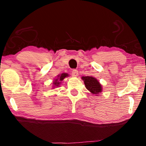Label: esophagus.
Returning <instances> with one entry per match:
<instances>
[{"label":"esophagus","instance_id":"obj_1","mask_svg":"<svg viewBox=\"0 0 146 146\" xmlns=\"http://www.w3.org/2000/svg\"><path fill=\"white\" fill-rule=\"evenodd\" d=\"M78 74V71L77 70H72V76L76 77Z\"/></svg>","mask_w":146,"mask_h":146}]
</instances>
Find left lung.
I'll return each instance as SVG.
<instances>
[{
	"instance_id": "obj_1",
	"label": "left lung",
	"mask_w": 146,
	"mask_h": 146,
	"mask_svg": "<svg viewBox=\"0 0 146 146\" xmlns=\"http://www.w3.org/2000/svg\"><path fill=\"white\" fill-rule=\"evenodd\" d=\"M84 82L86 86V88L88 90L94 94H98L102 92V86L99 82L95 78L92 76H83Z\"/></svg>"
}]
</instances>
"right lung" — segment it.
Returning a JSON list of instances; mask_svg holds the SVG:
<instances>
[{"label": "right lung", "mask_w": 146, "mask_h": 146, "mask_svg": "<svg viewBox=\"0 0 146 146\" xmlns=\"http://www.w3.org/2000/svg\"><path fill=\"white\" fill-rule=\"evenodd\" d=\"M68 76V74H66V73H63L60 76H58V78L55 80V81L53 82L54 85L55 86H58L60 84V81L63 80L64 78H65L67 77Z\"/></svg>", "instance_id": "right-lung-1"}]
</instances>
